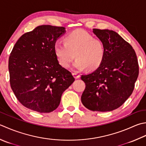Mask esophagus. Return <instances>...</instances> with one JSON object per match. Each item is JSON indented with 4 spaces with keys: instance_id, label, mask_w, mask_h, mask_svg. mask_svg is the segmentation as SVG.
Returning a JSON list of instances; mask_svg holds the SVG:
<instances>
[{
    "instance_id": "esophagus-1",
    "label": "esophagus",
    "mask_w": 146,
    "mask_h": 146,
    "mask_svg": "<svg viewBox=\"0 0 146 146\" xmlns=\"http://www.w3.org/2000/svg\"><path fill=\"white\" fill-rule=\"evenodd\" d=\"M73 76H74V78H76V79L80 78V75L79 74L76 73H73Z\"/></svg>"
}]
</instances>
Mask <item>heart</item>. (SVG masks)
Masks as SVG:
<instances>
[{
	"label": "heart",
	"mask_w": 146,
	"mask_h": 146,
	"mask_svg": "<svg viewBox=\"0 0 146 146\" xmlns=\"http://www.w3.org/2000/svg\"><path fill=\"white\" fill-rule=\"evenodd\" d=\"M54 52L60 65L68 68L76 56L73 64L75 70H88L98 68L103 61L105 47L103 42L82 30H76L64 38V44L56 42Z\"/></svg>",
	"instance_id": "b5f03b06"
}]
</instances>
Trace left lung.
<instances>
[{"mask_svg": "<svg viewBox=\"0 0 146 146\" xmlns=\"http://www.w3.org/2000/svg\"><path fill=\"white\" fill-rule=\"evenodd\" d=\"M103 42L105 56L101 64L87 75H82L85 88L81 101L93 111L116 110L131 96L139 75V64L132 47L115 31L93 29Z\"/></svg>", "mask_w": 146, "mask_h": 146, "instance_id": "obj_1", "label": "left lung"}]
</instances>
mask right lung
Returning a JSON list of instances; mask_svg holds the SVG:
<instances>
[{
  "label": "right lung",
  "mask_w": 146,
  "mask_h": 146,
  "mask_svg": "<svg viewBox=\"0 0 146 146\" xmlns=\"http://www.w3.org/2000/svg\"><path fill=\"white\" fill-rule=\"evenodd\" d=\"M65 28L42 25L23 34L9 59L11 87L28 109L50 113L59 106L62 94L75 81L59 64L54 45Z\"/></svg>",
  "instance_id": "obj_1"
}]
</instances>
